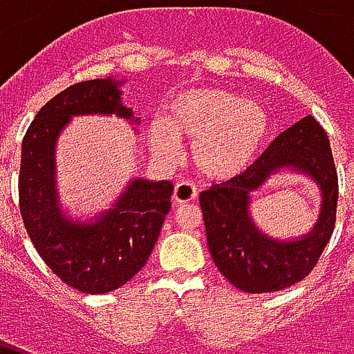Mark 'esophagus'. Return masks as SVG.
Returning <instances> with one entry per match:
<instances>
[{
    "label": "esophagus",
    "mask_w": 354,
    "mask_h": 354,
    "mask_svg": "<svg viewBox=\"0 0 354 354\" xmlns=\"http://www.w3.org/2000/svg\"><path fill=\"white\" fill-rule=\"evenodd\" d=\"M197 187L192 184V182H178L176 187H174V201L176 203H192V201L197 199Z\"/></svg>",
    "instance_id": "obj_1"
}]
</instances>
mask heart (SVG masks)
<instances>
[{
	"label": "heart",
	"mask_w": 354,
	"mask_h": 354,
	"mask_svg": "<svg viewBox=\"0 0 354 354\" xmlns=\"http://www.w3.org/2000/svg\"><path fill=\"white\" fill-rule=\"evenodd\" d=\"M269 115L256 102L222 88H193L167 104L165 121L147 129L149 144L162 159L176 161L180 142L193 144V161L208 180L237 176L263 146Z\"/></svg>",
	"instance_id": "heart-1"
}]
</instances>
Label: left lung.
Instances as JSON below:
<instances>
[{
	"label": "left lung",
	"instance_id": "1",
	"mask_svg": "<svg viewBox=\"0 0 354 354\" xmlns=\"http://www.w3.org/2000/svg\"><path fill=\"white\" fill-rule=\"evenodd\" d=\"M307 174L319 185V222L299 239L277 241L263 236L250 216V195L277 169ZM208 250L218 271L248 294L294 286L311 273L334 233L337 170L330 140L311 115L279 134L248 169L201 193Z\"/></svg>",
	"mask_w": 354,
	"mask_h": 354
}]
</instances>
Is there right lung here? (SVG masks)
Segmentation results:
<instances>
[{"instance_id": "obj_1", "label": "right lung", "mask_w": 354, "mask_h": 354, "mask_svg": "<svg viewBox=\"0 0 354 354\" xmlns=\"http://www.w3.org/2000/svg\"><path fill=\"white\" fill-rule=\"evenodd\" d=\"M119 87L121 81L113 77L75 83L37 111L22 140L19 203L24 227L50 271L83 294L117 290L146 266L174 192L169 180L136 178L94 222H73L62 214L55 180L58 134L73 115L132 119Z\"/></svg>"}]
</instances>
